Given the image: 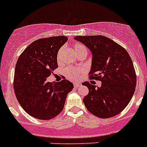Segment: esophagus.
I'll list each match as a JSON object with an SVG mask.
<instances>
[{
  "instance_id": "34e87169",
  "label": "esophagus",
  "mask_w": 147,
  "mask_h": 147,
  "mask_svg": "<svg viewBox=\"0 0 147 147\" xmlns=\"http://www.w3.org/2000/svg\"><path fill=\"white\" fill-rule=\"evenodd\" d=\"M73 85H74V87H75V88H78V87L80 86L81 84L79 83V82H74Z\"/></svg>"
}]
</instances>
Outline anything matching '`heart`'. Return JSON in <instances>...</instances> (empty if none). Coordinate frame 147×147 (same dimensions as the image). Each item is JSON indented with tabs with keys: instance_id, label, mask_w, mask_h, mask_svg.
<instances>
[{
	"instance_id": "1",
	"label": "heart",
	"mask_w": 147,
	"mask_h": 147,
	"mask_svg": "<svg viewBox=\"0 0 147 147\" xmlns=\"http://www.w3.org/2000/svg\"><path fill=\"white\" fill-rule=\"evenodd\" d=\"M74 51L76 53V55H80L82 53H87V49L85 46H83L81 44H75L74 45ZM61 52H62V49L59 51L58 53V57L60 55ZM65 75L70 80H78L81 77V75L83 72V69L81 68H75V67H67L65 70Z\"/></svg>"
}]
</instances>
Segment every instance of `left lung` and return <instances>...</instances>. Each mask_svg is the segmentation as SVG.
<instances>
[{"label":"left lung","instance_id":"1","mask_svg":"<svg viewBox=\"0 0 147 147\" xmlns=\"http://www.w3.org/2000/svg\"><path fill=\"white\" fill-rule=\"evenodd\" d=\"M74 39L85 45L92 53L91 79L101 81L97 88L88 82L89 92L83 102L88 111L102 119L113 117L127 106L135 91L136 75L126 49L103 36H78Z\"/></svg>","mask_w":147,"mask_h":147}]
</instances>
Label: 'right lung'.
<instances>
[{
	"instance_id": "1",
	"label": "right lung",
	"mask_w": 147,
	"mask_h": 147,
	"mask_svg": "<svg viewBox=\"0 0 147 147\" xmlns=\"http://www.w3.org/2000/svg\"><path fill=\"white\" fill-rule=\"evenodd\" d=\"M65 36L34 41L18 57L14 73L13 88L23 109L32 117L49 120L62 112L73 84L66 79L49 82L57 65L59 49L67 41Z\"/></svg>"
}]
</instances>
